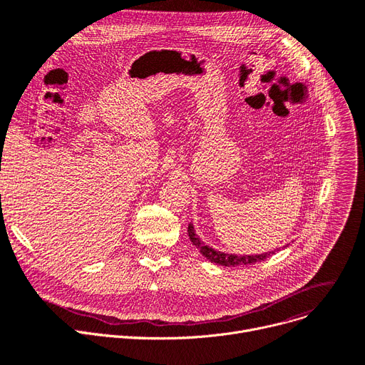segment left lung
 Masks as SVG:
<instances>
[{"label": "left lung", "instance_id": "left-lung-1", "mask_svg": "<svg viewBox=\"0 0 365 365\" xmlns=\"http://www.w3.org/2000/svg\"><path fill=\"white\" fill-rule=\"evenodd\" d=\"M187 235L192 241V244L198 248L200 253L207 257L212 263L220 264V266H241V264H252L256 262H262L264 259H267L269 256L275 255V252H269V253H263V255H256V256H237V255H226L222 252H216L213 250L212 247L205 245L202 241H200V238L197 237L192 223H189L187 226Z\"/></svg>", "mask_w": 365, "mask_h": 365}]
</instances>
